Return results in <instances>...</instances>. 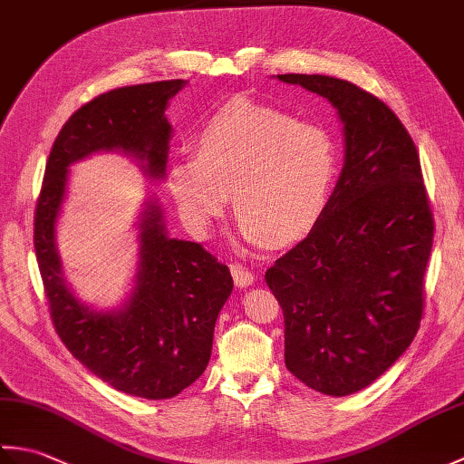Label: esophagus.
Segmentation results:
<instances>
[{"label": "esophagus", "instance_id": "34e87169", "mask_svg": "<svg viewBox=\"0 0 464 464\" xmlns=\"http://www.w3.org/2000/svg\"><path fill=\"white\" fill-rule=\"evenodd\" d=\"M231 275L237 287H249L255 281V275L249 269H245L243 265H231Z\"/></svg>", "mask_w": 464, "mask_h": 464}]
</instances>
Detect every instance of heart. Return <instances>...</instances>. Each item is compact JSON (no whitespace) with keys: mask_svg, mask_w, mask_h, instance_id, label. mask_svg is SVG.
I'll return each mask as SVG.
<instances>
[{"mask_svg":"<svg viewBox=\"0 0 464 464\" xmlns=\"http://www.w3.org/2000/svg\"><path fill=\"white\" fill-rule=\"evenodd\" d=\"M193 145L195 153L173 155L165 185L201 237L223 215L229 189L239 237L249 245L297 241L327 209L337 151L319 125L241 97L207 115Z\"/></svg>","mask_w":464,"mask_h":464,"instance_id":"b5f03b06","label":"heart"}]
</instances>
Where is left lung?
<instances>
[{"label":"left lung","mask_w":464,"mask_h":464,"mask_svg":"<svg viewBox=\"0 0 464 464\" xmlns=\"http://www.w3.org/2000/svg\"><path fill=\"white\" fill-rule=\"evenodd\" d=\"M277 80L337 110L344 161L319 223L265 281L283 309L287 369L323 395L347 397L415 339L435 221L417 147L379 97L329 75Z\"/></svg>","instance_id":"obj_1"}]
</instances>
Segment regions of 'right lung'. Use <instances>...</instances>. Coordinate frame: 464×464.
Here are the masks:
<instances>
[{
  "mask_svg": "<svg viewBox=\"0 0 464 464\" xmlns=\"http://www.w3.org/2000/svg\"><path fill=\"white\" fill-rule=\"evenodd\" d=\"M187 82L120 87L80 107L62 127L45 165L35 207L34 245L53 327L95 377L141 399H171L201 377L211 359L215 321L233 291L227 265L199 243L171 239L157 199L137 221V271L117 311L87 307L67 287L55 245L69 165L92 153L135 157L143 173L163 179L171 125L165 110Z\"/></svg>",
  "mask_w": 464,
  "mask_h": 464,
  "instance_id": "add662e5",
  "label": "right lung"
}]
</instances>
